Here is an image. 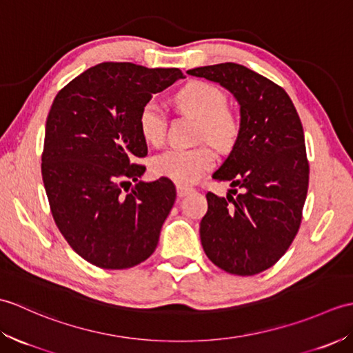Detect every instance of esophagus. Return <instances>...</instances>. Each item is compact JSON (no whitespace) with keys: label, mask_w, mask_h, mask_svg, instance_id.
Here are the masks:
<instances>
[{"label":"esophagus","mask_w":353,"mask_h":353,"mask_svg":"<svg viewBox=\"0 0 353 353\" xmlns=\"http://www.w3.org/2000/svg\"><path fill=\"white\" fill-rule=\"evenodd\" d=\"M192 191H194V190L190 188V186H182V185L177 186V196H179V197L188 196V194H191Z\"/></svg>","instance_id":"1"}]
</instances>
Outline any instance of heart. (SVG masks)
Segmentation results:
<instances>
[{
  "label": "heart",
  "mask_w": 353,
  "mask_h": 353,
  "mask_svg": "<svg viewBox=\"0 0 353 353\" xmlns=\"http://www.w3.org/2000/svg\"><path fill=\"white\" fill-rule=\"evenodd\" d=\"M176 106L200 118V137L216 148L226 150L235 144L239 134V118L229 106L220 88L206 81H190L176 92ZM138 127L148 144L161 145L167 132V114L154 100L147 101L138 115ZM215 165V153L208 145L194 148H168L153 157L156 176L168 177L182 185H190Z\"/></svg>",
  "instance_id": "heart-1"
}]
</instances>
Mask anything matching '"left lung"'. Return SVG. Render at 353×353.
I'll list each match as a JSON object with an SVG mask.
<instances>
[{
    "label": "left lung",
    "instance_id": "1",
    "mask_svg": "<svg viewBox=\"0 0 353 353\" xmlns=\"http://www.w3.org/2000/svg\"><path fill=\"white\" fill-rule=\"evenodd\" d=\"M188 74L228 89L241 117L232 152L212 174L241 194H206L201 245L224 272L258 274L282 258L301 228L310 181L301 118L281 86L243 65L200 66Z\"/></svg>",
    "mask_w": 353,
    "mask_h": 353
}]
</instances>
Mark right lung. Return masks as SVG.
Returning a JSON list of instances; mask_svg holds the SVG:
<instances>
[{
  "label": "right lung",
  "mask_w": 353,
  "mask_h": 353,
  "mask_svg": "<svg viewBox=\"0 0 353 353\" xmlns=\"http://www.w3.org/2000/svg\"><path fill=\"white\" fill-rule=\"evenodd\" d=\"M179 79L177 68L104 62L71 80L51 104L43 186L61 234L92 265L130 268L156 249L176 186L167 177L138 181L145 167L134 159L147 156L138 115ZM132 181L137 185L129 192Z\"/></svg>",
  "instance_id": "right-lung-1"
}]
</instances>
